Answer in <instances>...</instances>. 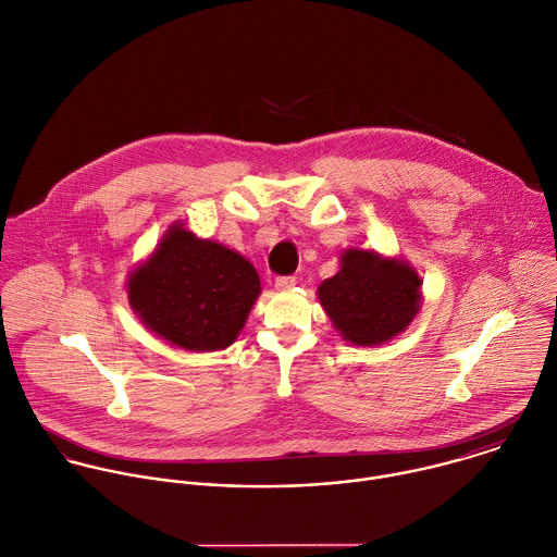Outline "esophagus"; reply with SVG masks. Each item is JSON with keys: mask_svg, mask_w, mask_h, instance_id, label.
<instances>
[{"mask_svg": "<svg viewBox=\"0 0 557 557\" xmlns=\"http://www.w3.org/2000/svg\"><path fill=\"white\" fill-rule=\"evenodd\" d=\"M296 285V276H278L274 281V287L276 289H292Z\"/></svg>", "mask_w": 557, "mask_h": 557, "instance_id": "34e87169", "label": "esophagus"}]
</instances>
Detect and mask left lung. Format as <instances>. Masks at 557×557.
I'll use <instances>...</instances> for the list:
<instances>
[{"label": "left lung", "mask_w": 557, "mask_h": 557, "mask_svg": "<svg viewBox=\"0 0 557 557\" xmlns=\"http://www.w3.org/2000/svg\"><path fill=\"white\" fill-rule=\"evenodd\" d=\"M318 298L344 339L379 346L398 335L420 309V278L403 261L348 250L342 270L318 287Z\"/></svg>", "instance_id": "8db88e82"}]
</instances>
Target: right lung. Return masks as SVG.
<instances>
[{"mask_svg":"<svg viewBox=\"0 0 557 557\" xmlns=\"http://www.w3.org/2000/svg\"><path fill=\"white\" fill-rule=\"evenodd\" d=\"M259 292V274L242 255L181 226L170 228L128 281V298L141 322L196 352L231 346Z\"/></svg>","mask_w":557,"mask_h":557,"instance_id":"1","label":"right lung"}]
</instances>
